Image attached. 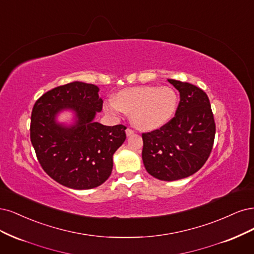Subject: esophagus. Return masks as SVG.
<instances>
[{"label":"esophagus","instance_id":"esophagus-1","mask_svg":"<svg viewBox=\"0 0 254 254\" xmlns=\"http://www.w3.org/2000/svg\"><path fill=\"white\" fill-rule=\"evenodd\" d=\"M126 134H127V137L132 136V135L134 134V130H133V129H130V128H127V129H126Z\"/></svg>","mask_w":254,"mask_h":254}]
</instances>
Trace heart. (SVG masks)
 I'll return each mask as SVG.
<instances>
[{"label":"heart","instance_id":"heart-1","mask_svg":"<svg viewBox=\"0 0 254 254\" xmlns=\"http://www.w3.org/2000/svg\"><path fill=\"white\" fill-rule=\"evenodd\" d=\"M178 97L169 86L145 85L120 91L115 99L104 103V111L110 116L130 114V122L142 130H153L167 125L177 109Z\"/></svg>","mask_w":254,"mask_h":254}]
</instances>
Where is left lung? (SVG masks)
Listing matches in <instances>:
<instances>
[{"instance_id": "obj_1", "label": "left lung", "mask_w": 254, "mask_h": 254, "mask_svg": "<svg viewBox=\"0 0 254 254\" xmlns=\"http://www.w3.org/2000/svg\"><path fill=\"white\" fill-rule=\"evenodd\" d=\"M181 95L175 117L142 134V160L153 177L173 182L196 173L214 142L215 122L207 94L191 83L168 79Z\"/></svg>"}]
</instances>
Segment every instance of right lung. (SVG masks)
<instances>
[{
    "mask_svg": "<svg viewBox=\"0 0 254 254\" xmlns=\"http://www.w3.org/2000/svg\"><path fill=\"white\" fill-rule=\"evenodd\" d=\"M99 87L73 81L41 96L31 113L30 140L41 167L54 181L75 190L102 185L113 170V155L126 140L125 126L96 122L102 111ZM72 113L61 123V112Z\"/></svg>",
    "mask_w": 254,
    "mask_h": 254,
    "instance_id": "add662e5",
    "label": "right lung"
}]
</instances>
